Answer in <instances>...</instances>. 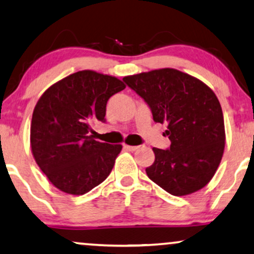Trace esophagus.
Here are the masks:
<instances>
[{"instance_id": "esophagus-1", "label": "esophagus", "mask_w": 254, "mask_h": 254, "mask_svg": "<svg viewBox=\"0 0 254 254\" xmlns=\"http://www.w3.org/2000/svg\"><path fill=\"white\" fill-rule=\"evenodd\" d=\"M140 146H128V144H125V149L129 150V151H134L136 149H139Z\"/></svg>"}]
</instances>
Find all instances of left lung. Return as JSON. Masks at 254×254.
Wrapping results in <instances>:
<instances>
[{"instance_id": "left-lung-1", "label": "left lung", "mask_w": 254, "mask_h": 254, "mask_svg": "<svg viewBox=\"0 0 254 254\" xmlns=\"http://www.w3.org/2000/svg\"><path fill=\"white\" fill-rule=\"evenodd\" d=\"M123 80L167 124L168 149L153 148L149 179L174 196H186L211 181L223 157L225 128L216 94L203 81L175 68L127 75Z\"/></svg>"}]
</instances>
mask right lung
Wrapping results in <instances>:
<instances>
[{"label":"right lung","instance_id":"obj_1","mask_svg":"<svg viewBox=\"0 0 254 254\" xmlns=\"http://www.w3.org/2000/svg\"><path fill=\"white\" fill-rule=\"evenodd\" d=\"M125 87L120 79L84 70L57 81L39 98L32 113L31 151L61 191L84 195L111 174L123 146L99 142L88 131L94 121L105 123L108 99Z\"/></svg>","mask_w":254,"mask_h":254}]
</instances>
